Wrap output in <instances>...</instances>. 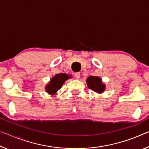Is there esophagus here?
<instances>
[{
  "mask_svg": "<svg viewBox=\"0 0 149 149\" xmlns=\"http://www.w3.org/2000/svg\"><path fill=\"white\" fill-rule=\"evenodd\" d=\"M74 75H75V78H76V79H79V77H80V73H79V72H76V73H75Z\"/></svg>",
  "mask_w": 149,
  "mask_h": 149,
  "instance_id": "obj_1",
  "label": "esophagus"
}]
</instances>
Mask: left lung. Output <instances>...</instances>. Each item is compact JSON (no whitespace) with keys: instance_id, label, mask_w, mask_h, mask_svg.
I'll return each instance as SVG.
<instances>
[{"instance_id":"obj_1","label":"left lung","mask_w":149,"mask_h":149,"mask_svg":"<svg viewBox=\"0 0 149 149\" xmlns=\"http://www.w3.org/2000/svg\"><path fill=\"white\" fill-rule=\"evenodd\" d=\"M87 87L93 91L98 93H101L105 91V85L102 82L100 77L97 76H89L86 79Z\"/></svg>"}]
</instances>
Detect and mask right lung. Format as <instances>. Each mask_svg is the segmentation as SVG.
Wrapping results in <instances>:
<instances>
[{"label": "right lung", "mask_w": 149, "mask_h": 149, "mask_svg": "<svg viewBox=\"0 0 149 149\" xmlns=\"http://www.w3.org/2000/svg\"><path fill=\"white\" fill-rule=\"evenodd\" d=\"M71 77V75H68L66 74H56L50 79V81L46 85V91L49 95H55L59 89L62 87L64 82Z\"/></svg>", "instance_id": "1"}]
</instances>
